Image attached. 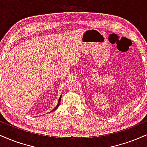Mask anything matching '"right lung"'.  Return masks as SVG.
I'll use <instances>...</instances> for the list:
<instances>
[{
	"instance_id": "right-lung-1",
	"label": "right lung",
	"mask_w": 147,
	"mask_h": 147,
	"mask_svg": "<svg viewBox=\"0 0 147 147\" xmlns=\"http://www.w3.org/2000/svg\"><path fill=\"white\" fill-rule=\"evenodd\" d=\"M61 97H60V98H59V102H58V104H57V106L56 107H55V109H54L53 110H52V111H55V110H56V109H57V108H58V106H59V104H60V102H61Z\"/></svg>"
}]
</instances>
